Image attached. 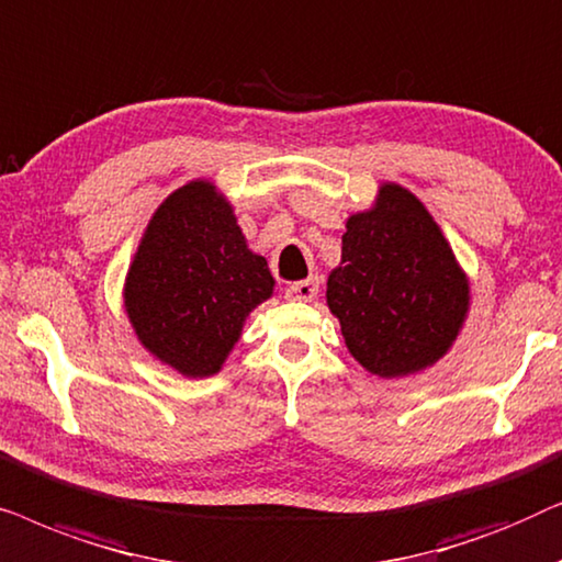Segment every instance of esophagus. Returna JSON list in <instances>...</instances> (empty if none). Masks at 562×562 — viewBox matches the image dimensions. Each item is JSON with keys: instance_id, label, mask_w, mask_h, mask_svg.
<instances>
[{"instance_id": "obj_1", "label": "esophagus", "mask_w": 562, "mask_h": 562, "mask_svg": "<svg viewBox=\"0 0 562 562\" xmlns=\"http://www.w3.org/2000/svg\"><path fill=\"white\" fill-rule=\"evenodd\" d=\"M319 291V279H304V281H294L286 286V296L289 302H312Z\"/></svg>"}]
</instances>
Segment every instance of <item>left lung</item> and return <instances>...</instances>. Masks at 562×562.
I'll return each instance as SVG.
<instances>
[{"instance_id":"obj_1","label":"left lung","mask_w":562,"mask_h":562,"mask_svg":"<svg viewBox=\"0 0 562 562\" xmlns=\"http://www.w3.org/2000/svg\"><path fill=\"white\" fill-rule=\"evenodd\" d=\"M327 304L352 358L396 379L448 352L468 312V281L425 204L383 183L373 210L348 220Z\"/></svg>"}]
</instances>
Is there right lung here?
<instances>
[{"label": "right lung", "instance_id": "add662e5", "mask_svg": "<svg viewBox=\"0 0 562 562\" xmlns=\"http://www.w3.org/2000/svg\"><path fill=\"white\" fill-rule=\"evenodd\" d=\"M233 206L210 181L173 191L153 214L125 283L137 340L189 379L217 373L250 310L273 294Z\"/></svg>", "mask_w": 562, "mask_h": 562}]
</instances>
